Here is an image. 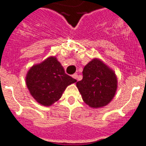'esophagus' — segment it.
<instances>
[{
  "label": "esophagus",
  "mask_w": 146,
  "mask_h": 146,
  "mask_svg": "<svg viewBox=\"0 0 146 146\" xmlns=\"http://www.w3.org/2000/svg\"><path fill=\"white\" fill-rule=\"evenodd\" d=\"M72 78H74V79H76V80H77L78 74H73V75H72Z\"/></svg>",
  "instance_id": "obj_1"
}]
</instances>
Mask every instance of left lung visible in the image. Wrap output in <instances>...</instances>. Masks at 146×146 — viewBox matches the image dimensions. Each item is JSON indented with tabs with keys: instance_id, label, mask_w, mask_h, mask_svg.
<instances>
[{
	"instance_id": "1",
	"label": "left lung",
	"mask_w": 146,
	"mask_h": 146,
	"mask_svg": "<svg viewBox=\"0 0 146 146\" xmlns=\"http://www.w3.org/2000/svg\"><path fill=\"white\" fill-rule=\"evenodd\" d=\"M82 74V79L76 86L87 105L99 108L112 100L117 88V79L113 70L95 58L84 67Z\"/></svg>"
}]
</instances>
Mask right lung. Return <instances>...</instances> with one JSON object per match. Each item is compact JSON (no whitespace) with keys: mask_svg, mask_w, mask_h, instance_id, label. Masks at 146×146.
Segmentation results:
<instances>
[{"mask_svg":"<svg viewBox=\"0 0 146 146\" xmlns=\"http://www.w3.org/2000/svg\"><path fill=\"white\" fill-rule=\"evenodd\" d=\"M25 82L32 96L49 107L61 97L67 86L77 81L66 74L56 57H50L29 69Z\"/></svg>","mask_w":146,"mask_h":146,"instance_id":"right-lung-1","label":"right lung"}]
</instances>
